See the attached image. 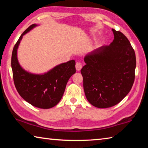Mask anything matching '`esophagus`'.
I'll use <instances>...</instances> for the list:
<instances>
[{
  "label": "esophagus",
  "mask_w": 148,
  "mask_h": 148,
  "mask_svg": "<svg viewBox=\"0 0 148 148\" xmlns=\"http://www.w3.org/2000/svg\"><path fill=\"white\" fill-rule=\"evenodd\" d=\"M82 67V64L80 62H77L76 64V69L77 71H79Z\"/></svg>",
  "instance_id": "1"
}]
</instances>
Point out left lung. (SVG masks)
I'll return each instance as SVG.
<instances>
[{
    "instance_id": "8db88e82",
    "label": "left lung",
    "mask_w": 148,
    "mask_h": 148,
    "mask_svg": "<svg viewBox=\"0 0 148 148\" xmlns=\"http://www.w3.org/2000/svg\"><path fill=\"white\" fill-rule=\"evenodd\" d=\"M113 42L85 57L81 69L84 89L90 104L99 108L115 106L123 99L134 84L136 56L129 40L112 29Z\"/></svg>"
}]
</instances>
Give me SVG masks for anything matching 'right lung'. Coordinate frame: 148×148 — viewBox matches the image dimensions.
I'll return each mask as SVG.
<instances>
[{
	"instance_id": "obj_1",
	"label": "right lung",
	"mask_w": 148,
	"mask_h": 148,
	"mask_svg": "<svg viewBox=\"0 0 148 148\" xmlns=\"http://www.w3.org/2000/svg\"><path fill=\"white\" fill-rule=\"evenodd\" d=\"M29 26L20 36L12 54V69L15 87L25 101L39 108L48 109L61 101L69 79L76 72V62L71 60L54 67L47 73L39 75L27 72L20 66L17 50L23 36L36 27Z\"/></svg>"
}]
</instances>
